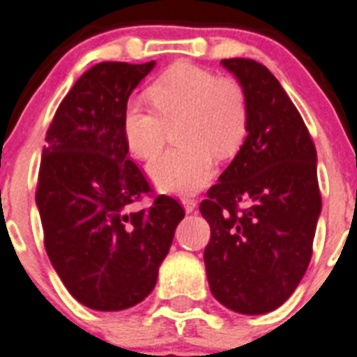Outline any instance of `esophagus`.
Wrapping results in <instances>:
<instances>
[{
    "label": "esophagus",
    "mask_w": 357,
    "mask_h": 357,
    "mask_svg": "<svg viewBox=\"0 0 357 357\" xmlns=\"http://www.w3.org/2000/svg\"><path fill=\"white\" fill-rule=\"evenodd\" d=\"M182 205H184L185 212H192L196 208V200L195 198H189V196H184L182 198Z\"/></svg>",
    "instance_id": "obj_1"
}]
</instances>
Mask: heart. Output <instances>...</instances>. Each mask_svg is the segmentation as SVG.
Listing matches in <instances>:
<instances>
[{"instance_id": "heart-1", "label": "heart", "mask_w": 357, "mask_h": 357, "mask_svg": "<svg viewBox=\"0 0 357 357\" xmlns=\"http://www.w3.org/2000/svg\"><path fill=\"white\" fill-rule=\"evenodd\" d=\"M146 97L153 111L136 102L123 111L127 149L150 159L176 127L173 139L181 149L155 157L149 175L162 191H200L212 178L214 155H235L246 138L250 109L243 84L198 65L175 63L146 88Z\"/></svg>"}]
</instances>
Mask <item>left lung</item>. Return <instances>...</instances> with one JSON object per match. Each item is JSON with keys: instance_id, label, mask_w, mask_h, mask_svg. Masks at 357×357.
<instances>
[{"instance_id": "left-lung-1", "label": "left lung", "mask_w": 357, "mask_h": 357, "mask_svg": "<svg viewBox=\"0 0 357 357\" xmlns=\"http://www.w3.org/2000/svg\"><path fill=\"white\" fill-rule=\"evenodd\" d=\"M221 63L248 97V138L207 191L204 260L211 292L243 315L276 310L294 294L313 253L322 198L317 150L305 120L266 65Z\"/></svg>"}]
</instances>
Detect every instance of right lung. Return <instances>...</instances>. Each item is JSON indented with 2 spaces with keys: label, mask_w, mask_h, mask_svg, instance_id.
Returning <instances> with one entry per match:
<instances>
[{
  "label": "right lung",
  "mask_w": 357,
  "mask_h": 357,
  "mask_svg": "<svg viewBox=\"0 0 357 357\" xmlns=\"http://www.w3.org/2000/svg\"><path fill=\"white\" fill-rule=\"evenodd\" d=\"M153 65H93L45 134L35 192L45 251L72 297L99 312L130 308L152 292L185 215L166 195L132 208L153 189L129 157L122 119L130 91Z\"/></svg>",
  "instance_id": "obj_1"
}]
</instances>
